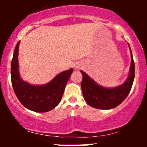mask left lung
Wrapping results in <instances>:
<instances>
[{
  "mask_svg": "<svg viewBox=\"0 0 147 147\" xmlns=\"http://www.w3.org/2000/svg\"><path fill=\"white\" fill-rule=\"evenodd\" d=\"M130 48V46L129 45ZM131 52V65L127 80L114 88H106L99 85L82 70L81 87L84 100L90 106L97 109H111L120 105L128 96L134 79V62Z\"/></svg>",
  "mask_w": 147,
  "mask_h": 147,
  "instance_id": "8db88e82",
  "label": "left lung"
}]
</instances>
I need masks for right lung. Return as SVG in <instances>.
Instances as JSON below:
<instances>
[{"label": "right lung", "mask_w": 147, "mask_h": 147, "mask_svg": "<svg viewBox=\"0 0 147 147\" xmlns=\"http://www.w3.org/2000/svg\"><path fill=\"white\" fill-rule=\"evenodd\" d=\"M20 41L15 48L11 61V82L16 97L26 108L36 112H46L57 106L73 69L63 71L43 85H32L20 78L18 67Z\"/></svg>", "instance_id": "right-lung-1"}]
</instances>
